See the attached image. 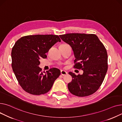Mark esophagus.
Listing matches in <instances>:
<instances>
[{
  "label": "esophagus",
  "instance_id": "obj_1",
  "mask_svg": "<svg viewBox=\"0 0 122 122\" xmlns=\"http://www.w3.org/2000/svg\"><path fill=\"white\" fill-rule=\"evenodd\" d=\"M61 74L62 76H64V75H66L67 74V72H66V71H64V70H61Z\"/></svg>",
  "mask_w": 122,
  "mask_h": 122
}]
</instances>
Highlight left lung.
I'll return each mask as SVG.
<instances>
[{
	"label": "left lung",
	"instance_id": "obj_1",
	"mask_svg": "<svg viewBox=\"0 0 122 122\" xmlns=\"http://www.w3.org/2000/svg\"><path fill=\"white\" fill-rule=\"evenodd\" d=\"M72 48L76 59L74 68L83 70L82 75L69 72L72 80L68 84L69 92L77 97H87L101 87L108 69L106 50L94 34L67 33L59 35Z\"/></svg>",
	"mask_w": 122,
	"mask_h": 122
}]
</instances>
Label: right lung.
<instances>
[{
  "label": "right lung",
  "instance_id": "obj_1",
  "mask_svg": "<svg viewBox=\"0 0 122 122\" xmlns=\"http://www.w3.org/2000/svg\"><path fill=\"white\" fill-rule=\"evenodd\" d=\"M61 40L56 35L25 36L18 39L11 53L12 67L23 89L33 95L48 92L61 74L60 70L52 68L45 74L38 66L41 59L47 58L46 53Z\"/></svg>",
  "mask_w": 122,
  "mask_h": 122
}]
</instances>
